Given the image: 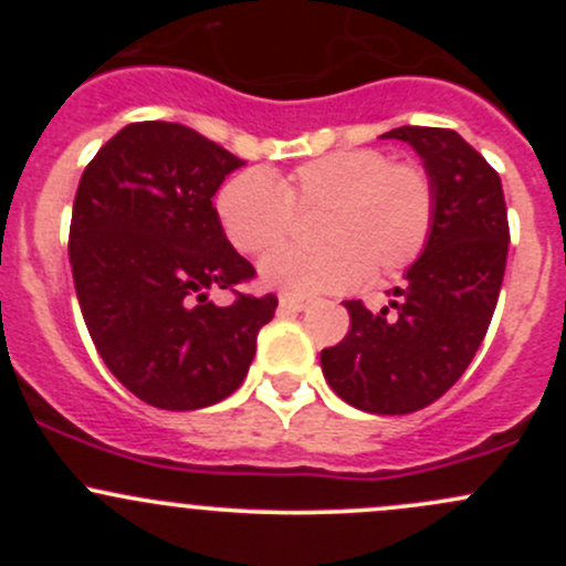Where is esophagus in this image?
Here are the masks:
<instances>
[{"mask_svg":"<svg viewBox=\"0 0 566 566\" xmlns=\"http://www.w3.org/2000/svg\"><path fill=\"white\" fill-rule=\"evenodd\" d=\"M306 304H310V298H304V295H293V293L279 295V306L287 312H301Z\"/></svg>","mask_w":566,"mask_h":566,"instance_id":"34e87169","label":"esophagus"}]
</instances>
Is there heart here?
Masks as SVG:
<instances>
[{"instance_id":"obj_1","label":"heart","mask_w":566,"mask_h":566,"mask_svg":"<svg viewBox=\"0 0 566 566\" xmlns=\"http://www.w3.org/2000/svg\"><path fill=\"white\" fill-rule=\"evenodd\" d=\"M317 244L273 250L260 276L310 295L380 282L413 265L436 230L438 193L421 164H394L378 147L310 158L276 177L249 169L216 197L221 230L243 254H262L292 231L295 212H314Z\"/></svg>"}]
</instances>
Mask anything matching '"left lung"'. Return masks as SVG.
<instances>
[{
	"label": "left lung",
	"mask_w": 566,
	"mask_h": 566,
	"mask_svg": "<svg viewBox=\"0 0 566 566\" xmlns=\"http://www.w3.org/2000/svg\"><path fill=\"white\" fill-rule=\"evenodd\" d=\"M436 182V230L380 312L345 301L350 331L319 353L328 386L367 413L399 416L443 397L482 345L504 282L510 224L501 177L458 130L402 125Z\"/></svg>",
	"instance_id": "1"
}]
</instances>
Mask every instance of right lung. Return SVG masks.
Listing matches in <instances>:
<instances>
[{
    "label": "right lung",
    "mask_w": 566,
    "mask_h": 566,
    "mask_svg": "<svg viewBox=\"0 0 566 566\" xmlns=\"http://www.w3.org/2000/svg\"><path fill=\"white\" fill-rule=\"evenodd\" d=\"M243 164L180 123H130L78 180L71 268L90 336L114 378L153 408L197 410L243 384L276 295L208 298L254 276L213 193Z\"/></svg>",
    "instance_id": "right-lung-1"
}]
</instances>
